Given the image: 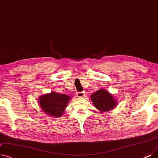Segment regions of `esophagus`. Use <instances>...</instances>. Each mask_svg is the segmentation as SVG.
Listing matches in <instances>:
<instances>
[{"label":"esophagus","instance_id":"34e87169","mask_svg":"<svg viewBox=\"0 0 158 158\" xmlns=\"http://www.w3.org/2000/svg\"><path fill=\"white\" fill-rule=\"evenodd\" d=\"M76 95H77V97H78V98L83 97V96H85V92H77L76 94Z\"/></svg>","mask_w":158,"mask_h":158}]
</instances>
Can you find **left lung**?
Here are the masks:
<instances>
[{"mask_svg":"<svg viewBox=\"0 0 158 158\" xmlns=\"http://www.w3.org/2000/svg\"><path fill=\"white\" fill-rule=\"evenodd\" d=\"M94 106L101 112H108L118 105V100L115 96L105 88H101L90 95Z\"/></svg>","mask_w":158,"mask_h":158,"instance_id":"left-lung-1","label":"left lung"}]
</instances>
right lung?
<instances>
[{
	"instance_id": "right-lung-1",
	"label": "right lung",
	"mask_w": 158,
	"mask_h": 158,
	"mask_svg": "<svg viewBox=\"0 0 158 158\" xmlns=\"http://www.w3.org/2000/svg\"><path fill=\"white\" fill-rule=\"evenodd\" d=\"M71 99L70 96L51 92L39 97L38 102L42 111L47 115L54 118H60L65 112L68 103Z\"/></svg>"
}]
</instances>
